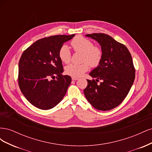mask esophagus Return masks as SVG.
<instances>
[{"instance_id": "34e87169", "label": "esophagus", "mask_w": 152, "mask_h": 152, "mask_svg": "<svg viewBox=\"0 0 152 152\" xmlns=\"http://www.w3.org/2000/svg\"><path fill=\"white\" fill-rule=\"evenodd\" d=\"M72 79L73 80H77L78 79H79V78H78V77H72Z\"/></svg>"}]
</instances>
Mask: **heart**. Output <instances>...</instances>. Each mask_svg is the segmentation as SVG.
I'll return each instance as SVG.
<instances>
[{"instance_id":"b5f03b06","label":"heart","mask_w":152,"mask_h":152,"mask_svg":"<svg viewBox=\"0 0 152 152\" xmlns=\"http://www.w3.org/2000/svg\"><path fill=\"white\" fill-rule=\"evenodd\" d=\"M71 45L75 51L83 53L81 64H70L65 67L67 75L79 77L84 74L89 68V65L95 67L99 65L103 56L102 50L99 47L94 45L93 42L82 36H77L73 39ZM59 58L65 64L71 60V53L66 45H63L59 50Z\"/></svg>"}]
</instances>
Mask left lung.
I'll use <instances>...</instances> for the list:
<instances>
[{"mask_svg": "<svg viewBox=\"0 0 152 152\" xmlns=\"http://www.w3.org/2000/svg\"><path fill=\"white\" fill-rule=\"evenodd\" d=\"M86 36L99 44L103 56L99 65L89 73L96 80H87L84 93L94 108L107 111L126 98L135 79V68L131 53L124 44L104 34ZM99 80H102L100 84H97Z\"/></svg>", "mask_w": 152, "mask_h": 152, "instance_id": "left-lung-1", "label": "left lung"}]
</instances>
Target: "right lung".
<instances>
[{
  "mask_svg": "<svg viewBox=\"0 0 152 152\" xmlns=\"http://www.w3.org/2000/svg\"><path fill=\"white\" fill-rule=\"evenodd\" d=\"M74 36L60 35L41 39L23 53L19 61L18 84L26 99L35 107L51 109L65 96L72 78L62 75L59 50Z\"/></svg>",
  "mask_w": 152,
  "mask_h": 152,
  "instance_id": "1",
  "label": "right lung"
}]
</instances>
